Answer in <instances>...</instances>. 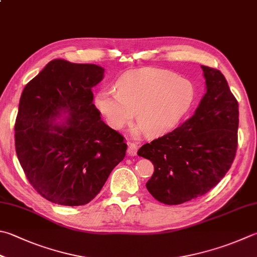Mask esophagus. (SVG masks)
Instances as JSON below:
<instances>
[{
    "label": "esophagus",
    "instance_id": "esophagus-1",
    "mask_svg": "<svg viewBox=\"0 0 257 257\" xmlns=\"http://www.w3.org/2000/svg\"><path fill=\"white\" fill-rule=\"evenodd\" d=\"M138 145L134 144V143H128V147H127V154L131 157H134L137 156L138 153Z\"/></svg>",
    "mask_w": 257,
    "mask_h": 257
}]
</instances>
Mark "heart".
Returning a JSON list of instances; mask_svg holds the SVG:
<instances>
[{"label": "heart", "instance_id": "b5f03b06", "mask_svg": "<svg viewBox=\"0 0 257 257\" xmlns=\"http://www.w3.org/2000/svg\"><path fill=\"white\" fill-rule=\"evenodd\" d=\"M116 89L100 90L95 105L110 127L122 130L134 119V134L159 138L178 126L195 101L196 89L189 79L152 67L128 70L116 81Z\"/></svg>", "mask_w": 257, "mask_h": 257}]
</instances>
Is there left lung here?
Returning <instances> with one entry per match:
<instances>
[{
	"instance_id": "1",
	"label": "left lung",
	"mask_w": 257,
	"mask_h": 257,
	"mask_svg": "<svg viewBox=\"0 0 257 257\" xmlns=\"http://www.w3.org/2000/svg\"><path fill=\"white\" fill-rule=\"evenodd\" d=\"M201 69L206 94L193 115L138 151L154 164L147 189L166 205L205 195L224 178L236 154L238 103L219 70Z\"/></svg>"
}]
</instances>
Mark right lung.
<instances>
[{
  "mask_svg": "<svg viewBox=\"0 0 257 257\" xmlns=\"http://www.w3.org/2000/svg\"><path fill=\"white\" fill-rule=\"evenodd\" d=\"M104 71L53 59L22 91L17 156L29 182L53 204H88L125 157L124 138L100 119L93 104L91 88Z\"/></svg>",
  "mask_w": 257,
  "mask_h": 257,
  "instance_id": "right-lung-1",
  "label": "right lung"
}]
</instances>
